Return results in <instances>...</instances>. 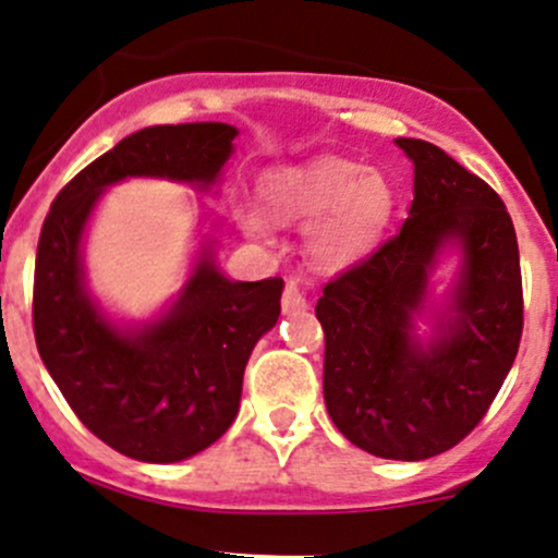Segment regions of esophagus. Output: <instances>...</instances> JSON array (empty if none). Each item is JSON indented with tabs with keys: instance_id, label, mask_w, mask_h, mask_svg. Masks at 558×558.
Masks as SVG:
<instances>
[{
	"instance_id": "1",
	"label": "esophagus",
	"mask_w": 558,
	"mask_h": 558,
	"mask_svg": "<svg viewBox=\"0 0 558 558\" xmlns=\"http://www.w3.org/2000/svg\"><path fill=\"white\" fill-rule=\"evenodd\" d=\"M280 304H283V313H299V310L307 307V299H304L302 289H299V280H286V289H283V299H280Z\"/></svg>"
}]
</instances>
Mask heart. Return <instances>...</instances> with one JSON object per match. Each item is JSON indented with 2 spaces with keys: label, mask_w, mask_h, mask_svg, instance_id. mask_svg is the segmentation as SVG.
Here are the masks:
<instances>
[{
  "label": "heart",
  "mask_w": 558,
  "mask_h": 558,
  "mask_svg": "<svg viewBox=\"0 0 558 558\" xmlns=\"http://www.w3.org/2000/svg\"><path fill=\"white\" fill-rule=\"evenodd\" d=\"M256 203L234 205V219L251 238H267L269 221L304 225V251L320 269H342L377 245L396 208L387 175L344 157L324 155L272 168L259 181Z\"/></svg>",
  "instance_id": "heart-1"
}]
</instances>
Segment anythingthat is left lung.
<instances>
[{"instance_id":"obj_1","label":"left lung","mask_w":558,"mask_h":558,"mask_svg":"<svg viewBox=\"0 0 558 558\" xmlns=\"http://www.w3.org/2000/svg\"><path fill=\"white\" fill-rule=\"evenodd\" d=\"M414 162L401 232L339 275L318 299L328 417L357 449L417 462L460 444L486 414L519 353V243L484 179L436 144L396 138ZM461 256L441 300L432 269ZM432 318L422 338L416 320Z\"/></svg>"}]
</instances>
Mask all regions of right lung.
<instances>
[{
	"label": "right lung",
	"mask_w": 558,
	"mask_h": 558,
	"mask_svg": "<svg viewBox=\"0 0 558 558\" xmlns=\"http://www.w3.org/2000/svg\"><path fill=\"white\" fill-rule=\"evenodd\" d=\"M234 138L238 128L227 122L131 133L58 192L39 234V357L82 425L133 460L181 462L225 436L238 417L251 350L278 324L283 280L227 278L214 240L205 238L179 294L155 318L120 324L87 286V225L104 192L125 179H168L210 192Z\"/></svg>",
	"instance_id": "right-lung-1"
}]
</instances>
